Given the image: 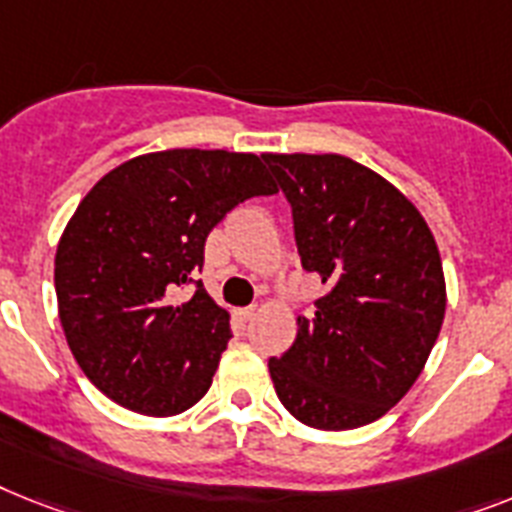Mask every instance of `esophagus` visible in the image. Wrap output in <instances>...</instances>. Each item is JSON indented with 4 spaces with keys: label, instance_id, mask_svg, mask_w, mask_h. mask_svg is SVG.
Here are the masks:
<instances>
[{
    "label": "esophagus",
    "instance_id": "34e87169",
    "mask_svg": "<svg viewBox=\"0 0 512 512\" xmlns=\"http://www.w3.org/2000/svg\"><path fill=\"white\" fill-rule=\"evenodd\" d=\"M256 311H259V308H256V306L238 308V319H240V322H251L253 316H256Z\"/></svg>",
    "mask_w": 512,
    "mask_h": 512
}]
</instances>
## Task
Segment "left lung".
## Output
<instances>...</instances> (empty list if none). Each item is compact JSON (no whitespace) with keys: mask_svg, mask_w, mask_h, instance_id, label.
<instances>
[{"mask_svg":"<svg viewBox=\"0 0 512 512\" xmlns=\"http://www.w3.org/2000/svg\"><path fill=\"white\" fill-rule=\"evenodd\" d=\"M293 209L295 246L327 293L269 361L277 398L301 424L342 432L400 403L445 319V274L416 206L340 154H264Z\"/></svg>","mask_w":512,"mask_h":512,"instance_id":"left-lung-1","label":"left lung"}]
</instances>
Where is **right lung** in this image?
I'll return each mask as SVG.
<instances>
[{"label": "right lung", "mask_w": 512, "mask_h": 512, "mask_svg": "<svg viewBox=\"0 0 512 512\" xmlns=\"http://www.w3.org/2000/svg\"><path fill=\"white\" fill-rule=\"evenodd\" d=\"M277 193L261 156L172 149L101 177L67 222L54 259L59 322L91 384L143 416L204 398L227 348L230 314L201 280L209 232L238 204Z\"/></svg>", "instance_id": "1"}]
</instances>
